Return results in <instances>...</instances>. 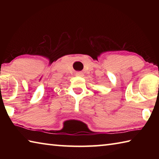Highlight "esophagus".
<instances>
[{"label": "esophagus", "mask_w": 159, "mask_h": 159, "mask_svg": "<svg viewBox=\"0 0 159 159\" xmlns=\"http://www.w3.org/2000/svg\"><path fill=\"white\" fill-rule=\"evenodd\" d=\"M83 75H84V74H83V73L81 71H79V72H76V76H77L83 77Z\"/></svg>", "instance_id": "34e87169"}]
</instances>
